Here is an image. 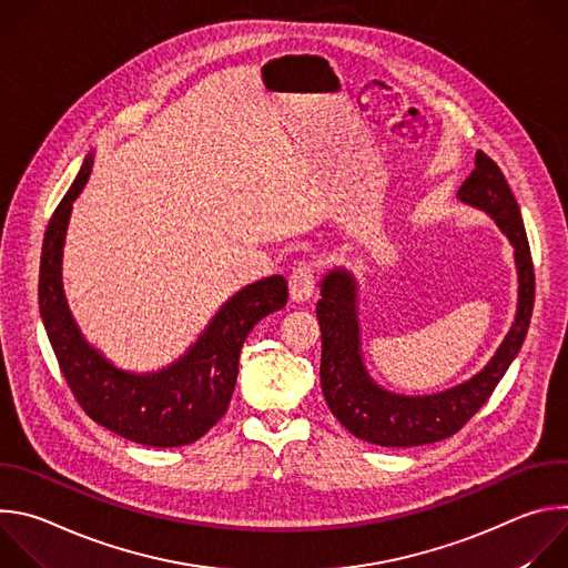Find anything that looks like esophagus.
I'll list each match as a JSON object with an SVG mask.
<instances>
[{
	"instance_id": "1",
	"label": "esophagus",
	"mask_w": 568,
	"mask_h": 568,
	"mask_svg": "<svg viewBox=\"0 0 568 568\" xmlns=\"http://www.w3.org/2000/svg\"><path fill=\"white\" fill-rule=\"evenodd\" d=\"M314 294V267L310 263H298L290 274V296L296 303L310 301Z\"/></svg>"
}]
</instances>
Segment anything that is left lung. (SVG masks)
Returning <instances> with one entry per match:
<instances>
[{
	"label": "left lung",
	"mask_w": 568,
	"mask_h": 568,
	"mask_svg": "<svg viewBox=\"0 0 568 568\" xmlns=\"http://www.w3.org/2000/svg\"><path fill=\"white\" fill-rule=\"evenodd\" d=\"M476 169L458 200L488 213L515 250L519 276L517 314L495 357L467 382L432 395H399L373 382L362 357L357 281L335 267L321 281L316 318L321 326V388L333 416L359 440L382 447H416L454 436L493 395L517 357L532 314L535 270L519 204L495 161L476 152Z\"/></svg>",
	"instance_id": "8db88e82"
}]
</instances>
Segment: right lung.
Returning a JSON list of instances; mask_svg holds the SVG:
<instances>
[{"label":"right lung","instance_id":"obj_1","mask_svg":"<svg viewBox=\"0 0 568 568\" xmlns=\"http://www.w3.org/2000/svg\"><path fill=\"white\" fill-rule=\"evenodd\" d=\"M92 164L90 154L44 233L38 296L49 342L73 397L94 423L148 447L195 443L226 414L242 344L261 318L287 303V281L270 276L235 292L171 366L143 375L116 368L78 331L62 290L67 222Z\"/></svg>","mask_w":568,"mask_h":568}]
</instances>
